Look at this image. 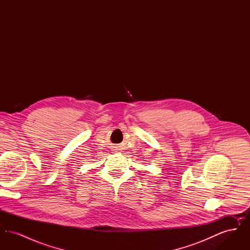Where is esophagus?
I'll return each mask as SVG.
<instances>
[{"mask_svg": "<svg viewBox=\"0 0 250 250\" xmlns=\"http://www.w3.org/2000/svg\"><path fill=\"white\" fill-rule=\"evenodd\" d=\"M113 148H117V147H113ZM117 149H113V151H116Z\"/></svg>", "mask_w": 250, "mask_h": 250, "instance_id": "esophagus-1", "label": "esophagus"}]
</instances>
